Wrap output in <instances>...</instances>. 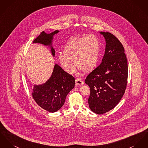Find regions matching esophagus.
Masks as SVG:
<instances>
[{
  "label": "esophagus",
  "instance_id": "1",
  "mask_svg": "<svg viewBox=\"0 0 148 148\" xmlns=\"http://www.w3.org/2000/svg\"><path fill=\"white\" fill-rule=\"evenodd\" d=\"M75 84L77 86H81V85L84 84V82L80 79L77 78V79L75 80Z\"/></svg>",
  "mask_w": 148,
  "mask_h": 148
}]
</instances>
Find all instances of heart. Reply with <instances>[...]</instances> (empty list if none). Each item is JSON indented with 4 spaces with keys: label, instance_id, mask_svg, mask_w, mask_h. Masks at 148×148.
<instances>
[{
    "label": "heart",
    "instance_id": "obj_1",
    "mask_svg": "<svg viewBox=\"0 0 148 148\" xmlns=\"http://www.w3.org/2000/svg\"><path fill=\"white\" fill-rule=\"evenodd\" d=\"M100 42L94 35L77 36L70 39L60 53L58 59L61 65L70 74L75 69V64L84 71H90L97 65L100 54Z\"/></svg>",
    "mask_w": 148,
    "mask_h": 148
}]
</instances>
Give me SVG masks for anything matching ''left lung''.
Segmentation results:
<instances>
[{
    "label": "left lung",
    "instance_id": "1",
    "mask_svg": "<svg viewBox=\"0 0 148 148\" xmlns=\"http://www.w3.org/2000/svg\"><path fill=\"white\" fill-rule=\"evenodd\" d=\"M106 47L101 63L87 75L85 83L90 88L89 107L95 113L102 114L121 101L127 83L128 64L125 48L113 34L100 32Z\"/></svg>",
    "mask_w": 148,
    "mask_h": 148
}]
</instances>
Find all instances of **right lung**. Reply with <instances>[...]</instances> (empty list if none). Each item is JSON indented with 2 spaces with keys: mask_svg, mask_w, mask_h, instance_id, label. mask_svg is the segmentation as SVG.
Listing matches in <instances>:
<instances>
[{
  "mask_svg": "<svg viewBox=\"0 0 148 148\" xmlns=\"http://www.w3.org/2000/svg\"><path fill=\"white\" fill-rule=\"evenodd\" d=\"M59 32L55 30L50 34L45 32L36 38L33 43H40L50 47L51 51L55 56V49L52 47L53 36ZM75 78L65 72L57 64H55L52 74L46 83L34 85L32 96L35 101L42 108L48 112L54 113L64 105L69 92L74 88Z\"/></svg>",
  "mask_w": 148,
  "mask_h": 148,
  "instance_id": "obj_1",
  "label": "right lung"
}]
</instances>
